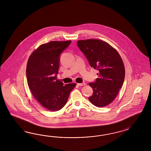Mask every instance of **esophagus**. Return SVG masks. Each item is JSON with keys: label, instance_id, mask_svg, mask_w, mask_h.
<instances>
[{"label": "esophagus", "instance_id": "obj_1", "mask_svg": "<svg viewBox=\"0 0 151 151\" xmlns=\"http://www.w3.org/2000/svg\"><path fill=\"white\" fill-rule=\"evenodd\" d=\"M77 85H78V86H83V85H85V82H83V83H77Z\"/></svg>", "mask_w": 151, "mask_h": 151}]
</instances>
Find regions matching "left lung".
<instances>
[{"label": "left lung", "mask_w": 151, "mask_h": 151, "mask_svg": "<svg viewBox=\"0 0 151 151\" xmlns=\"http://www.w3.org/2000/svg\"><path fill=\"white\" fill-rule=\"evenodd\" d=\"M77 44L90 66L99 71L98 78L95 82L89 83L93 92L88 100L99 107L109 105L124 82L125 70L122 60L118 52L105 41L88 39L78 40Z\"/></svg>", "instance_id": "1"}]
</instances>
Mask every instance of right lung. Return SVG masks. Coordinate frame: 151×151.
Returning <instances> with one entry per match:
<instances>
[{
	"mask_svg": "<svg viewBox=\"0 0 151 151\" xmlns=\"http://www.w3.org/2000/svg\"><path fill=\"white\" fill-rule=\"evenodd\" d=\"M71 42L53 41L42 44L32 52L27 61L28 86L39 103L49 111L61 110L76 85H64L56 77L59 73L60 55Z\"/></svg>",
	"mask_w": 151,
	"mask_h": 151,
	"instance_id": "add662e5",
	"label": "right lung"
}]
</instances>
